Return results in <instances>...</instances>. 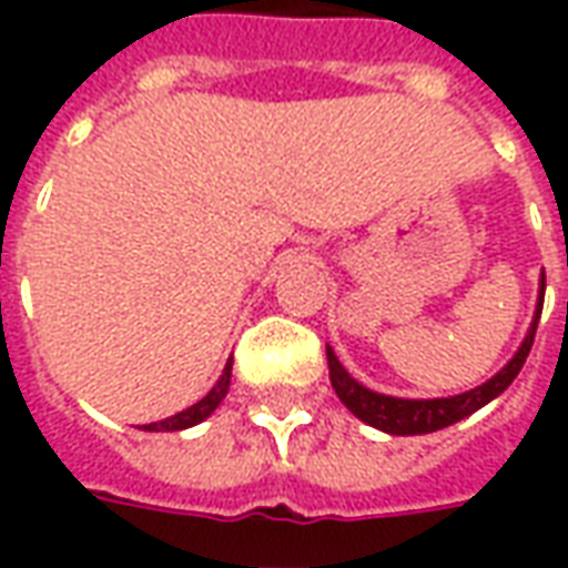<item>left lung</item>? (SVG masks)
<instances>
[{"mask_svg":"<svg viewBox=\"0 0 568 568\" xmlns=\"http://www.w3.org/2000/svg\"><path fill=\"white\" fill-rule=\"evenodd\" d=\"M227 386H231V371H224L222 377L215 381V386L200 398L197 405L185 407V410H179V414H173V417H163L158 419V423H149L145 432H182V428H191V426H197V423H203V419H210L212 414H215V407L222 405V398L227 395Z\"/></svg>","mask_w":568,"mask_h":568,"instance_id":"8db88e82","label":"left lung"}]
</instances>
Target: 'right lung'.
<instances>
[{
	"label": "right lung",
	"mask_w": 568,
	"mask_h": 568,
	"mask_svg": "<svg viewBox=\"0 0 568 568\" xmlns=\"http://www.w3.org/2000/svg\"><path fill=\"white\" fill-rule=\"evenodd\" d=\"M541 295H545V283L538 285L536 320L538 313H541ZM536 320L529 325L524 344L517 346V353L508 358V365H505L493 381H487L484 386H477V389H468V393L463 395H453V398H393V395L371 393L368 386H362L358 381H353L349 374L341 377L344 383H334V389L341 395V402H344L362 423L381 428L386 435H426V432H438V428L453 426L456 419L471 417L475 410L489 405V402L517 377V371L524 368L526 356H529L532 337H536ZM328 362H337V358L332 356Z\"/></svg>",
	"instance_id": "1"
}]
</instances>
